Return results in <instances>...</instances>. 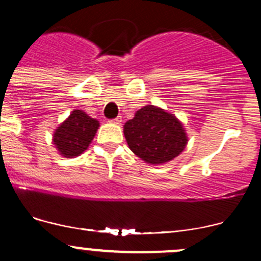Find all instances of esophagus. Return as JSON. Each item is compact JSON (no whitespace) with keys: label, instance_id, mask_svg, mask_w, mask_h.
<instances>
[{"label":"esophagus","instance_id":"1","mask_svg":"<svg viewBox=\"0 0 261 261\" xmlns=\"http://www.w3.org/2000/svg\"><path fill=\"white\" fill-rule=\"evenodd\" d=\"M111 123H114V124H120V123H121V116H118V118L113 119V120H111Z\"/></svg>","mask_w":261,"mask_h":261}]
</instances>
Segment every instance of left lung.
Returning <instances> with one entry per match:
<instances>
[{
  "instance_id": "1",
  "label": "left lung",
  "mask_w": 261,
  "mask_h": 261,
  "mask_svg": "<svg viewBox=\"0 0 261 261\" xmlns=\"http://www.w3.org/2000/svg\"><path fill=\"white\" fill-rule=\"evenodd\" d=\"M129 148L148 164H164L177 158L187 145L182 123L173 114L147 105L124 124Z\"/></svg>"
}]
</instances>
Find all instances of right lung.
I'll return each instance as SVG.
<instances>
[{"mask_svg":"<svg viewBox=\"0 0 261 261\" xmlns=\"http://www.w3.org/2000/svg\"><path fill=\"white\" fill-rule=\"evenodd\" d=\"M100 123L82 110H73L69 118L55 130L54 142L64 158H75L88 148Z\"/></svg>","mask_w":261,"mask_h":261,"instance_id":"right-lung-1","label":"right lung"}]
</instances>
